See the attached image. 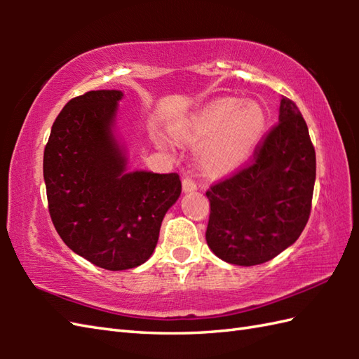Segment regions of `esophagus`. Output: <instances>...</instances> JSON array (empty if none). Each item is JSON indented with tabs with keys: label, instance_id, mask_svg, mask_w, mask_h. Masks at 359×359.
Returning <instances> with one entry per match:
<instances>
[{
	"label": "esophagus",
	"instance_id": "1",
	"mask_svg": "<svg viewBox=\"0 0 359 359\" xmlns=\"http://www.w3.org/2000/svg\"><path fill=\"white\" fill-rule=\"evenodd\" d=\"M182 188H184L185 193H191L197 189V184L191 177H184L182 179Z\"/></svg>",
	"mask_w": 359,
	"mask_h": 359
}]
</instances>
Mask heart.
Listing matches in <instances>:
<instances>
[{
  "instance_id": "1",
  "label": "heart",
  "mask_w": 359,
  "mask_h": 359,
  "mask_svg": "<svg viewBox=\"0 0 359 359\" xmlns=\"http://www.w3.org/2000/svg\"><path fill=\"white\" fill-rule=\"evenodd\" d=\"M266 128L265 109L257 102L219 98L193 117L171 126L175 140L199 144L197 160L205 172L230 174L247 162L262 140ZM166 147L163 137H157Z\"/></svg>"
}]
</instances>
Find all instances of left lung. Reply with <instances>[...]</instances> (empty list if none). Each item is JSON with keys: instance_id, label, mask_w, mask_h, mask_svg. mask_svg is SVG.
I'll use <instances>...</instances> for the list:
<instances>
[{"instance_id": "1", "label": "left lung", "mask_w": 359, "mask_h": 359, "mask_svg": "<svg viewBox=\"0 0 359 359\" xmlns=\"http://www.w3.org/2000/svg\"><path fill=\"white\" fill-rule=\"evenodd\" d=\"M316 154L306 120L287 97L279 123L255 151V160L212 185L207 243L234 265L251 266L276 257L299 238L311 210Z\"/></svg>"}]
</instances>
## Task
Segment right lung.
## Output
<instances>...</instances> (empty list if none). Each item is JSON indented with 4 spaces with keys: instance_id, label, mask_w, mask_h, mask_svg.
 <instances>
[{
    "instance_id": "right-lung-1",
    "label": "right lung",
    "mask_w": 359,
    "mask_h": 359,
    "mask_svg": "<svg viewBox=\"0 0 359 359\" xmlns=\"http://www.w3.org/2000/svg\"><path fill=\"white\" fill-rule=\"evenodd\" d=\"M121 90H89L58 114L44 148L50 219L74 253L104 270L154 253L162 220L182 193L179 174L128 171L116 135Z\"/></svg>"
}]
</instances>
